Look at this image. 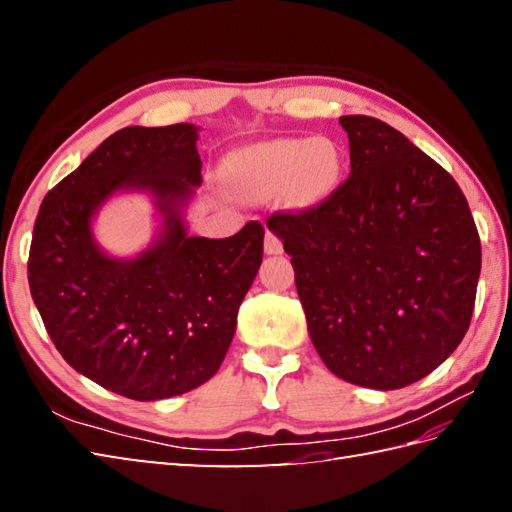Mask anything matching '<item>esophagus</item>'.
Instances as JSON below:
<instances>
[{
	"mask_svg": "<svg viewBox=\"0 0 512 512\" xmlns=\"http://www.w3.org/2000/svg\"><path fill=\"white\" fill-rule=\"evenodd\" d=\"M264 253H266V255H281V253H284V244H281V239H279L275 233L266 231Z\"/></svg>",
	"mask_w": 512,
	"mask_h": 512,
	"instance_id": "1",
	"label": "esophagus"
}]
</instances>
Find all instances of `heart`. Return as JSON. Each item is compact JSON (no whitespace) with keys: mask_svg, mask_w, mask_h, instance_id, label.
<instances>
[{"mask_svg":"<svg viewBox=\"0 0 512 512\" xmlns=\"http://www.w3.org/2000/svg\"><path fill=\"white\" fill-rule=\"evenodd\" d=\"M341 167V149L332 138H275L228 156L224 176L248 202L273 200L286 191L292 204L314 206L330 198Z\"/></svg>","mask_w":512,"mask_h":512,"instance_id":"b5f03b06","label":"heart"}]
</instances>
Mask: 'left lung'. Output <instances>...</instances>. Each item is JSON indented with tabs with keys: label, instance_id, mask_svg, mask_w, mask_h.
<instances>
[{
	"label": "left lung",
	"instance_id": "1",
	"mask_svg": "<svg viewBox=\"0 0 512 512\" xmlns=\"http://www.w3.org/2000/svg\"><path fill=\"white\" fill-rule=\"evenodd\" d=\"M350 178L268 228L292 257L310 339L332 374L400 389L431 374L469 330L482 268L473 215L447 171L398 129L341 116Z\"/></svg>",
	"mask_w": 512,
	"mask_h": 512
}]
</instances>
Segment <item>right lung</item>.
I'll list each match as a JSON object with an SVG mask.
<instances>
[{"label": "right lung", "mask_w": 512, "mask_h": 512, "mask_svg": "<svg viewBox=\"0 0 512 512\" xmlns=\"http://www.w3.org/2000/svg\"><path fill=\"white\" fill-rule=\"evenodd\" d=\"M200 127H125L54 187L32 231L28 284L61 356L132 400L187 394L220 369L237 310L262 264L264 226L191 237L184 211L202 184ZM145 192L159 217L134 258L105 254L93 220L114 194Z\"/></svg>", "instance_id": "obj_1"}]
</instances>
